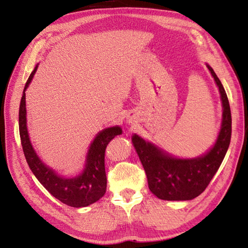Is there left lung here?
Wrapping results in <instances>:
<instances>
[{
	"instance_id": "8db88e82",
	"label": "left lung",
	"mask_w": 248,
	"mask_h": 248,
	"mask_svg": "<svg viewBox=\"0 0 248 248\" xmlns=\"http://www.w3.org/2000/svg\"><path fill=\"white\" fill-rule=\"evenodd\" d=\"M223 102V123L217 143L207 155L197 159H176L159 150L140 136L132 138L133 145L146 171L150 191L163 200H191L209 186L228 150L231 140V112L225 89L210 66Z\"/></svg>"
}]
</instances>
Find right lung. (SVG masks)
Masks as SVG:
<instances>
[{
  "label": "right lung",
  "instance_id": "obj_1",
  "mask_svg": "<svg viewBox=\"0 0 248 248\" xmlns=\"http://www.w3.org/2000/svg\"><path fill=\"white\" fill-rule=\"evenodd\" d=\"M36 70L37 66L26 81L19 108V132L26 162L38 181L60 202L73 208L86 207L98 202L107 191V175L104 167L105 149L109 141L116 135L121 134L123 131L119 127H113L103 130L96 136L88 151L85 170L80 176L70 179L57 176L35 154L26 129L25 89L28 88Z\"/></svg>",
  "mask_w": 248,
  "mask_h": 248
}]
</instances>
